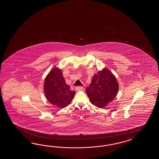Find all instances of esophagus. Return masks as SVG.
Wrapping results in <instances>:
<instances>
[{
	"instance_id": "esophagus-1",
	"label": "esophagus",
	"mask_w": 159,
	"mask_h": 159,
	"mask_svg": "<svg viewBox=\"0 0 159 159\" xmlns=\"http://www.w3.org/2000/svg\"><path fill=\"white\" fill-rule=\"evenodd\" d=\"M83 88H84L82 86H77L75 88V90H76V91H80L83 89Z\"/></svg>"
}]
</instances>
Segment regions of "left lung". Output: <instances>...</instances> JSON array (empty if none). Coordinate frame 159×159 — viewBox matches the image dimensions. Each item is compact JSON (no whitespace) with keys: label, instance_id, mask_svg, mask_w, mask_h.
Returning a JSON list of instances; mask_svg holds the SVG:
<instances>
[{"label":"left lung","instance_id":"8db88e82","mask_svg":"<svg viewBox=\"0 0 159 159\" xmlns=\"http://www.w3.org/2000/svg\"><path fill=\"white\" fill-rule=\"evenodd\" d=\"M118 90V82L115 75L104 68L95 74L86 92L91 103L102 108L114 100Z\"/></svg>","mask_w":159,"mask_h":159}]
</instances>
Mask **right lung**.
I'll return each instance as SVG.
<instances>
[{
    "mask_svg": "<svg viewBox=\"0 0 159 159\" xmlns=\"http://www.w3.org/2000/svg\"><path fill=\"white\" fill-rule=\"evenodd\" d=\"M44 92L48 101L59 108L70 105L75 93L66 84L61 69L57 67L53 68L45 78Z\"/></svg>",
    "mask_w": 159,
    "mask_h": 159,
    "instance_id": "1",
    "label": "right lung"
}]
</instances>
